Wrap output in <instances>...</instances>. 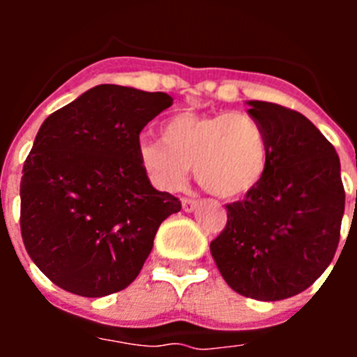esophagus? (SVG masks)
<instances>
[{
	"mask_svg": "<svg viewBox=\"0 0 357 357\" xmlns=\"http://www.w3.org/2000/svg\"><path fill=\"white\" fill-rule=\"evenodd\" d=\"M198 206V200L197 198H182V209L185 211V213H191V211L197 209Z\"/></svg>",
	"mask_w": 357,
	"mask_h": 357,
	"instance_id": "obj_1",
	"label": "esophagus"
}]
</instances>
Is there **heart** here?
<instances>
[{
  "mask_svg": "<svg viewBox=\"0 0 357 357\" xmlns=\"http://www.w3.org/2000/svg\"><path fill=\"white\" fill-rule=\"evenodd\" d=\"M160 140L137 148L143 168L162 189H175L193 166L202 188L220 198H238L259 184L268 166V137L248 112H178L160 125Z\"/></svg>",
  "mask_w": 357,
  "mask_h": 357,
  "instance_id": "heart-1",
  "label": "heart"
}]
</instances>
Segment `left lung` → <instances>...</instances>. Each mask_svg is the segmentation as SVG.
I'll list each match as a JSON object with an SVG mask.
<instances>
[{
    "instance_id": "8db88e82",
    "label": "left lung",
    "mask_w": 357,
    "mask_h": 357,
    "mask_svg": "<svg viewBox=\"0 0 357 357\" xmlns=\"http://www.w3.org/2000/svg\"><path fill=\"white\" fill-rule=\"evenodd\" d=\"M268 137L261 182L227 206V225L211 241L230 288L255 301H284L326 272L340 243L345 189L333 144L296 110L248 102Z\"/></svg>"
}]
</instances>
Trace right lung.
Returning a JSON list of instances; mask_svg holds the SVG:
<instances>
[{
	"label": "right lung",
	"instance_id": "1",
	"mask_svg": "<svg viewBox=\"0 0 357 357\" xmlns=\"http://www.w3.org/2000/svg\"><path fill=\"white\" fill-rule=\"evenodd\" d=\"M166 93L102 84L44 119L21 178V236L53 284L105 296L139 275L181 200L150 184L137 148Z\"/></svg>",
	"mask_w": 357,
	"mask_h": 357
}]
</instances>
